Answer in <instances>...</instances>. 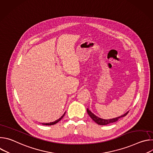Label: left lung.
<instances>
[{
	"instance_id": "left-lung-1",
	"label": "left lung",
	"mask_w": 153,
	"mask_h": 153,
	"mask_svg": "<svg viewBox=\"0 0 153 153\" xmlns=\"http://www.w3.org/2000/svg\"><path fill=\"white\" fill-rule=\"evenodd\" d=\"M87 113H88V115L90 116V117L96 123H97L98 125H108L109 123H113V122H117L119 119L127 115V114L128 113L129 111L126 112V113H125L122 116H120L119 117H116V118H113V119H101L97 116H96L95 114H94L91 111H90L88 110V108H87Z\"/></svg>"
}]
</instances>
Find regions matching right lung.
I'll list each match as a JSON object with an SVG mask.
<instances>
[{"label":"right lung","instance_id":"add662e5","mask_svg":"<svg viewBox=\"0 0 153 153\" xmlns=\"http://www.w3.org/2000/svg\"><path fill=\"white\" fill-rule=\"evenodd\" d=\"M65 113L63 114V116L60 117V118H59V119H57V120H56V121H54V122H50V123H42L43 125H54V124H56V123H57V122H59L63 117V116H65Z\"/></svg>","mask_w":153,"mask_h":153}]
</instances>
